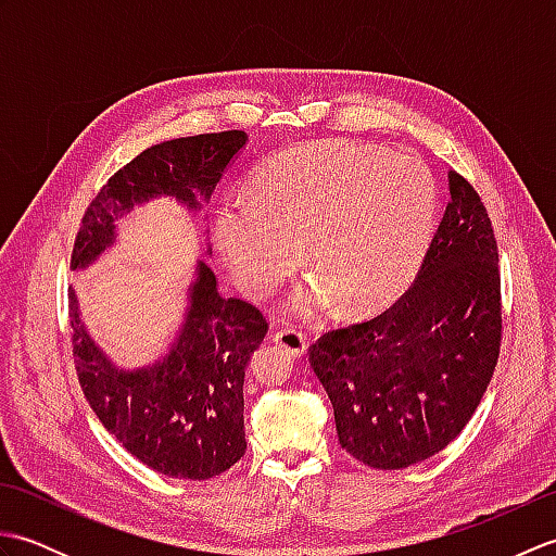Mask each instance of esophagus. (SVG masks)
I'll return each instance as SVG.
<instances>
[{
  "mask_svg": "<svg viewBox=\"0 0 556 556\" xmlns=\"http://www.w3.org/2000/svg\"><path fill=\"white\" fill-rule=\"evenodd\" d=\"M275 341L281 349L289 351L291 356H296V358H301L303 353L308 351V341H305V334L299 332V329H291V327L279 329V332L275 334Z\"/></svg>",
  "mask_w": 556,
  "mask_h": 556,
  "instance_id": "obj_1",
  "label": "esophagus"
}]
</instances>
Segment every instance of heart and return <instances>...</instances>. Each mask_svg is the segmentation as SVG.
Segmentation results:
<instances>
[{
    "mask_svg": "<svg viewBox=\"0 0 556 556\" xmlns=\"http://www.w3.org/2000/svg\"><path fill=\"white\" fill-rule=\"evenodd\" d=\"M434 217L437 184L420 160L323 140L260 164L248 200L217 210L215 241L253 296L275 291L303 245L317 277L293 293V311H325L337 299L365 315L396 301L418 275Z\"/></svg>",
    "mask_w": 556,
    "mask_h": 556,
    "instance_id": "1",
    "label": "heart"
}]
</instances>
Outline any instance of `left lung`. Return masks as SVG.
Listing matches in <instances>:
<instances>
[{"label":"left lung","mask_w":556,"mask_h":556,"mask_svg":"<svg viewBox=\"0 0 556 556\" xmlns=\"http://www.w3.org/2000/svg\"><path fill=\"white\" fill-rule=\"evenodd\" d=\"M452 200L418 277L372 320L325 332L311 368L341 448L399 470L440 454L473 416L502 346L500 253L485 203L448 172Z\"/></svg>","instance_id":"1"}]
</instances>
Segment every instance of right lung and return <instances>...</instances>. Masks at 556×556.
I'll use <instances>...</instances> for the list:
<instances>
[{
    "label": "right lung",
    "instance_id": "obj_1",
    "mask_svg": "<svg viewBox=\"0 0 556 556\" xmlns=\"http://www.w3.org/2000/svg\"><path fill=\"white\" fill-rule=\"evenodd\" d=\"M245 146L243 131L164 140L140 152L90 200L71 253V269L90 265L114 243V219L155 195L188 207L210 198L229 162ZM71 301V346L78 382L100 422L128 454L162 476L207 480L245 454L243 377L267 334L263 311L224 299L210 265L198 263L191 305L172 351L143 370H116L80 325Z\"/></svg>",
    "mask_w": 556,
    "mask_h": 556
}]
</instances>
